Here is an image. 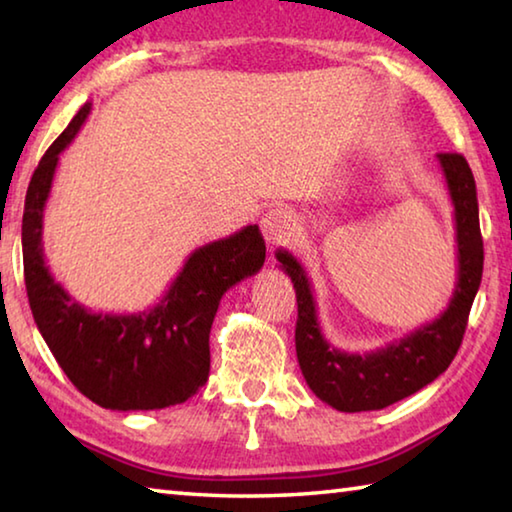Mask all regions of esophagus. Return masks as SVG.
I'll return each mask as SVG.
<instances>
[{
    "label": "esophagus",
    "mask_w": 512,
    "mask_h": 512,
    "mask_svg": "<svg viewBox=\"0 0 512 512\" xmlns=\"http://www.w3.org/2000/svg\"><path fill=\"white\" fill-rule=\"evenodd\" d=\"M259 228H262L266 244H282V241H287L293 235V230H296V216H293V212L287 210V207H273V210L262 214Z\"/></svg>",
    "instance_id": "obj_1"
}]
</instances>
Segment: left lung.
Masks as SVG:
<instances>
[{
  "label": "left lung",
  "mask_w": 512,
  "mask_h": 512,
  "mask_svg": "<svg viewBox=\"0 0 512 512\" xmlns=\"http://www.w3.org/2000/svg\"><path fill=\"white\" fill-rule=\"evenodd\" d=\"M456 225V284L445 311L402 339L370 352H343L325 339L314 289L289 250L275 253L291 277L298 300L296 352L307 386L318 400L343 413L379 411L404 400L443 375L461 348L467 316L483 275V239L472 169L463 155L438 153Z\"/></svg>",
  "instance_id": "left-lung-1"
}]
</instances>
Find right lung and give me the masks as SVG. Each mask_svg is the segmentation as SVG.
Masks as SVG:
<instances>
[{
    "label": "right lung",
    "instance_id": "1",
    "mask_svg": "<svg viewBox=\"0 0 512 512\" xmlns=\"http://www.w3.org/2000/svg\"><path fill=\"white\" fill-rule=\"evenodd\" d=\"M92 103L76 112L33 171L22 216L29 305L42 339L69 381L112 411L167 409L192 397L210 375V329L223 293L264 266L257 225L210 241L185 259L153 307L103 314L76 302L45 264L42 219L58 158L81 131Z\"/></svg>",
    "mask_w": 512,
    "mask_h": 512
}]
</instances>
